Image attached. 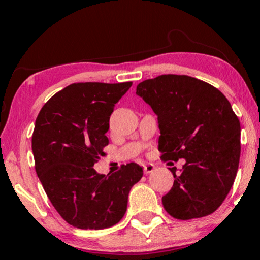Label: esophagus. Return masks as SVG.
<instances>
[{
	"mask_svg": "<svg viewBox=\"0 0 260 260\" xmlns=\"http://www.w3.org/2000/svg\"><path fill=\"white\" fill-rule=\"evenodd\" d=\"M155 170V166L153 164H147V165H144V174H150V172H153Z\"/></svg>",
	"mask_w": 260,
	"mask_h": 260,
	"instance_id": "1",
	"label": "esophagus"
}]
</instances>
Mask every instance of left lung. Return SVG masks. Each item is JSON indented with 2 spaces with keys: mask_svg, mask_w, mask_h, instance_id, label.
<instances>
[{
  "mask_svg": "<svg viewBox=\"0 0 260 260\" xmlns=\"http://www.w3.org/2000/svg\"><path fill=\"white\" fill-rule=\"evenodd\" d=\"M157 116L164 160L184 159L162 205L175 219L214 213L229 194L241 154V124L231 104L213 85L189 76L162 74L137 85Z\"/></svg>",
  "mask_w": 260,
  "mask_h": 260,
  "instance_id": "obj_1",
  "label": "left lung"
}]
</instances>
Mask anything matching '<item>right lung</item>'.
<instances>
[{"label": "right lung", "instance_id": "1", "mask_svg": "<svg viewBox=\"0 0 260 260\" xmlns=\"http://www.w3.org/2000/svg\"><path fill=\"white\" fill-rule=\"evenodd\" d=\"M132 82L73 83L47 101L35 121V170L57 213L83 230L111 228L123 217L128 194L143 176L131 162L101 175L94 165L109 144L110 116Z\"/></svg>", "mask_w": 260, "mask_h": 260}]
</instances>
